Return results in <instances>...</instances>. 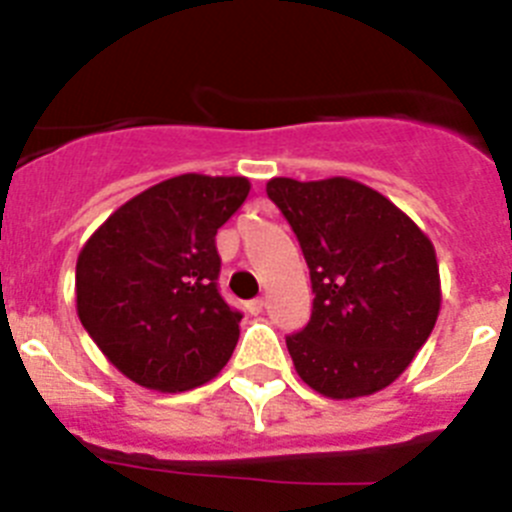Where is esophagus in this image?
Wrapping results in <instances>:
<instances>
[{
	"mask_svg": "<svg viewBox=\"0 0 512 512\" xmlns=\"http://www.w3.org/2000/svg\"><path fill=\"white\" fill-rule=\"evenodd\" d=\"M264 305H266V302L261 300V297H259V300H251V302H248V312H251V315H259V312L264 310Z\"/></svg>",
	"mask_w": 512,
	"mask_h": 512,
	"instance_id": "1",
	"label": "esophagus"
}]
</instances>
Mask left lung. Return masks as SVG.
I'll return each mask as SVG.
<instances>
[{
    "instance_id": "left-lung-1",
    "label": "left lung",
    "mask_w": 512,
    "mask_h": 512,
    "mask_svg": "<svg viewBox=\"0 0 512 512\" xmlns=\"http://www.w3.org/2000/svg\"><path fill=\"white\" fill-rule=\"evenodd\" d=\"M266 194L295 230L315 292L310 323L287 338L300 379L330 400L390 387L441 310L431 238L395 202L346 176H274Z\"/></svg>"
}]
</instances>
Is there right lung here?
<instances>
[{
	"mask_svg": "<svg viewBox=\"0 0 512 512\" xmlns=\"http://www.w3.org/2000/svg\"><path fill=\"white\" fill-rule=\"evenodd\" d=\"M248 192L246 176H171L117 207L79 251V320L130 382L187 392L233 356L241 312L217 292L215 235Z\"/></svg>",
	"mask_w": 512,
	"mask_h": 512,
	"instance_id": "add662e5",
	"label": "right lung"
}]
</instances>
